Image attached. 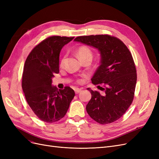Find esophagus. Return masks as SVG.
I'll use <instances>...</instances> for the list:
<instances>
[{
	"mask_svg": "<svg viewBox=\"0 0 159 159\" xmlns=\"http://www.w3.org/2000/svg\"><path fill=\"white\" fill-rule=\"evenodd\" d=\"M81 91V89H80V88H76L75 89V94H78L79 93H80Z\"/></svg>",
	"mask_w": 159,
	"mask_h": 159,
	"instance_id": "obj_1",
	"label": "esophagus"
}]
</instances>
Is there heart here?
Masks as SVG:
<instances>
[{"label":"heart","instance_id":"heart-1","mask_svg":"<svg viewBox=\"0 0 159 159\" xmlns=\"http://www.w3.org/2000/svg\"><path fill=\"white\" fill-rule=\"evenodd\" d=\"M77 54H78V56H79V57L81 60L85 58V57H91V58H92V52H91V50L88 47H86V46L80 47V48L78 49V52H77ZM64 61H65V58L64 57V58L61 60V62H60L61 66H63L64 64ZM81 81H82L81 80H78V83H81Z\"/></svg>","mask_w":159,"mask_h":159}]
</instances>
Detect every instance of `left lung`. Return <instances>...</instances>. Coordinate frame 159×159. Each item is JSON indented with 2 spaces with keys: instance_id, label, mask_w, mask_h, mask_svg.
Masks as SVG:
<instances>
[{
  "instance_id": "8db88e82",
  "label": "left lung",
  "mask_w": 159,
  "mask_h": 159,
  "mask_svg": "<svg viewBox=\"0 0 159 159\" xmlns=\"http://www.w3.org/2000/svg\"><path fill=\"white\" fill-rule=\"evenodd\" d=\"M74 41L95 48L101 56L91 82L104 84L101 87L104 93L88 88L91 98L86 111L100 124L113 123L123 116L133 100L137 71L131 52L121 40L109 35L78 36Z\"/></svg>"
}]
</instances>
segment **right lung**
Returning a JSON list of instances; mask_svg holds the SVG:
<instances>
[{
    "instance_id": "add662e5",
    "label": "right lung",
    "mask_w": 159,
    "mask_h": 159,
    "mask_svg": "<svg viewBox=\"0 0 159 159\" xmlns=\"http://www.w3.org/2000/svg\"><path fill=\"white\" fill-rule=\"evenodd\" d=\"M74 37H48L34 48L24 66L22 88L26 102L42 121L54 123L63 118L75 92L66 86L59 89L52 85L54 74L59 73L61 50Z\"/></svg>"
}]
</instances>
